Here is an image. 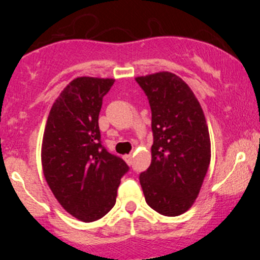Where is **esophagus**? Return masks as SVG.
<instances>
[{"instance_id":"esophagus-1","label":"esophagus","mask_w":260,"mask_h":260,"mask_svg":"<svg viewBox=\"0 0 260 260\" xmlns=\"http://www.w3.org/2000/svg\"><path fill=\"white\" fill-rule=\"evenodd\" d=\"M123 158H124V161L127 162L128 165L132 164V158H133L132 154H125V156H123Z\"/></svg>"}]
</instances>
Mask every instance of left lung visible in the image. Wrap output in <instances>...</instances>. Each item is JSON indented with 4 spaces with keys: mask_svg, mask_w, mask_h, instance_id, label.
<instances>
[{
    "mask_svg": "<svg viewBox=\"0 0 260 260\" xmlns=\"http://www.w3.org/2000/svg\"><path fill=\"white\" fill-rule=\"evenodd\" d=\"M152 112V161L140 175L146 203L165 216L192 206L211 158L209 128L190 86L170 72L136 78Z\"/></svg>",
    "mask_w": 260,
    "mask_h": 260,
    "instance_id": "1",
    "label": "left lung"
}]
</instances>
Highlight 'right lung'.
<instances>
[{
    "label": "right lung",
    "mask_w": 260,
    "mask_h": 260,
    "mask_svg": "<svg viewBox=\"0 0 260 260\" xmlns=\"http://www.w3.org/2000/svg\"><path fill=\"white\" fill-rule=\"evenodd\" d=\"M109 78L80 77L70 81L52 104L44 131V176L60 205L80 221L108 214L128 166L101 142L98 118Z\"/></svg>",
    "instance_id": "right-lung-1"
}]
</instances>
